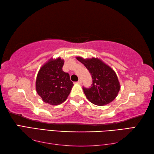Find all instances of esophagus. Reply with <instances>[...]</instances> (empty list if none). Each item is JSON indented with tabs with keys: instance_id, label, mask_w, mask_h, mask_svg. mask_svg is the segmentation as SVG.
<instances>
[{
	"instance_id": "1",
	"label": "esophagus",
	"mask_w": 154,
	"mask_h": 154,
	"mask_svg": "<svg viewBox=\"0 0 154 154\" xmlns=\"http://www.w3.org/2000/svg\"><path fill=\"white\" fill-rule=\"evenodd\" d=\"M77 83L79 85H81V83H82V81H81V79H79V81H77Z\"/></svg>"
}]
</instances>
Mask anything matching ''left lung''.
I'll return each mask as SVG.
<instances>
[{
    "mask_svg": "<svg viewBox=\"0 0 154 154\" xmlns=\"http://www.w3.org/2000/svg\"><path fill=\"white\" fill-rule=\"evenodd\" d=\"M76 58L89 70L93 79L90 88H83L87 99L98 106L109 104L115 99L120 89L115 71L100 59Z\"/></svg>",
    "mask_w": 154,
    "mask_h": 154,
    "instance_id": "1",
    "label": "left lung"
}]
</instances>
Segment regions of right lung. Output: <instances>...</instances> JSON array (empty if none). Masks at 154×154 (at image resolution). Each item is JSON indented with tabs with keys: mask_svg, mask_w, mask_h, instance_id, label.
<instances>
[{
	"mask_svg": "<svg viewBox=\"0 0 154 154\" xmlns=\"http://www.w3.org/2000/svg\"><path fill=\"white\" fill-rule=\"evenodd\" d=\"M64 60L50 59L42 65L37 75L35 89L44 102L59 105L67 99L73 83L69 75L62 70Z\"/></svg>",
	"mask_w": 154,
	"mask_h": 154,
	"instance_id": "add662e5",
	"label": "right lung"
}]
</instances>
